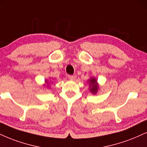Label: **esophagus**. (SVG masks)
<instances>
[{"mask_svg": "<svg viewBox=\"0 0 147 147\" xmlns=\"http://www.w3.org/2000/svg\"><path fill=\"white\" fill-rule=\"evenodd\" d=\"M68 77L70 80H75L77 77H76V75H68Z\"/></svg>", "mask_w": 147, "mask_h": 147, "instance_id": "obj_1", "label": "esophagus"}]
</instances>
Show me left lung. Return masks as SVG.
<instances>
[{
    "instance_id": "left-lung-1",
    "label": "left lung",
    "mask_w": 147,
    "mask_h": 147,
    "mask_svg": "<svg viewBox=\"0 0 147 147\" xmlns=\"http://www.w3.org/2000/svg\"><path fill=\"white\" fill-rule=\"evenodd\" d=\"M88 82L90 83V91L92 93L96 94L98 90L96 79L94 78H92L90 79V81H88Z\"/></svg>"
}]
</instances>
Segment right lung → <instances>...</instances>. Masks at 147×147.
<instances>
[{"mask_svg":"<svg viewBox=\"0 0 147 147\" xmlns=\"http://www.w3.org/2000/svg\"><path fill=\"white\" fill-rule=\"evenodd\" d=\"M45 82H46V84H47V85H49V83H48L47 81H45Z\"/></svg>","mask_w":147,"mask_h":147,"instance_id":"right-lung-1","label":"right lung"}]
</instances>
